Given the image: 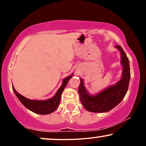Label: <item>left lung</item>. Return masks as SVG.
Returning a JSON list of instances; mask_svg holds the SVG:
<instances>
[{"instance_id":"8db88e82","label":"left lung","mask_w":146,"mask_h":146,"mask_svg":"<svg viewBox=\"0 0 146 146\" xmlns=\"http://www.w3.org/2000/svg\"><path fill=\"white\" fill-rule=\"evenodd\" d=\"M119 50L121 56V64L123 66L122 78L114 86L103 90L95 96H92L87 93L84 86L83 80L80 79L78 92L80 101L87 110L93 113H105L115 108L121 102L127 93L130 78L129 60L126 54L119 45L115 46Z\"/></svg>"}]
</instances>
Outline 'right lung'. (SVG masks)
Returning <instances> with one entry per match:
<instances>
[{"label":"right lung","instance_id":"obj_1","mask_svg":"<svg viewBox=\"0 0 146 146\" xmlns=\"http://www.w3.org/2000/svg\"><path fill=\"white\" fill-rule=\"evenodd\" d=\"M72 75L68 76L63 80V83L60 88L57 91L56 94L53 98L48 100H31L25 98L24 96L18 93L14 87L12 86L13 90L16 94L18 100L27 108L33 112V113L40 114V115H47V114L53 113L58 108L61 100V95L64 89L67 84L68 80L71 78Z\"/></svg>","mask_w":146,"mask_h":146}]
</instances>
